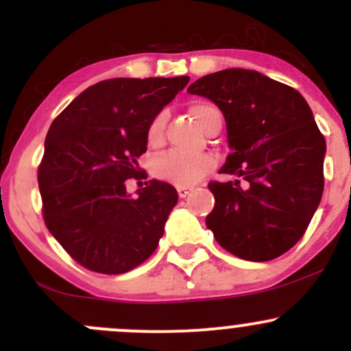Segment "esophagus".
<instances>
[{
	"label": "esophagus",
	"instance_id": "esophagus-1",
	"mask_svg": "<svg viewBox=\"0 0 351 351\" xmlns=\"http://www.w3.org/2000/svg\"><path fill=\"white\" fill-rule=\"evenodd\" d=\"M190 193H192V189H189V186H178V195H180V198L189 197Z\"/></svg>",
	"mask_w": 351,
	"mask_h": 351
}]
</instances>
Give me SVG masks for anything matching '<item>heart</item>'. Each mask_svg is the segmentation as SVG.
<instances>
[{
    "label": "heart",
    "mask_w": 351,
    "mask_h": 351,
    "mask_svg": "<svg viewBox=\"0 0 351 351\" xmlns=\"http://www.w3.org/2000/svg\"><path fill=\"white\" fill-rule=\"evenodd\" d=\"M193 119L205 125L208 117L214 112H219L208 101H193L190 105ZM166 112L161 110L153 117L147 127V143L151 146H159L162 143V132H165ZM215 166V158L212 154H185L180 151H169L159 156L154 161L153 171L159 180L175 183L178 186H189L204 178L208 171Z\"/></svg>",
    "instance_id": "1"
}]
</instances>
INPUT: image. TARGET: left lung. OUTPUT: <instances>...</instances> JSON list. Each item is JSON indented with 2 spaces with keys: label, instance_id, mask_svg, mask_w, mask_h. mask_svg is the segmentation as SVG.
Masks as SVG:
<instances>
[{
  "label": "left lung",
  "instance_id": "1",
  "mask_svg": "<svg viewBox=\"0 0 351 351\" xmlns=\"http://www.w3.org/2000/svg\"><path fill=\"white\" fill-rule=\"evenodd\" d=\"M224 113L232 153L210 182L214 210L205 224L234 256L268 261L306 232L324 190L326 141L302 95L256 71L224 69L189 86Z\"/></svg>",
  "mask_w": 351,
  "mask_h": 351
}]
</instances>
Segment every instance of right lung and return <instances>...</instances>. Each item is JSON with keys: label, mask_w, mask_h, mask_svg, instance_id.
Wrapping results in <instances>:
<instances>
[{"label": "right lung", "mask_w": 351, "mask_h": 351, "mask_svg": "<svg viewBox=\"0 0 351 351\" xmlns=\"http://www.w3.org/2000/svg\"><path fill=\"white\" fill-rule=\"evenodd\" d=\"M178 77H113L86 88L59 113L37 169L42 215L51 234L81 267L119 275L158 247L178 193L149 180L139 195L127 180H143L139 156L147 127L189 84Z\"/></svg>", "instance_id": "add662e5"}]
</instances>
